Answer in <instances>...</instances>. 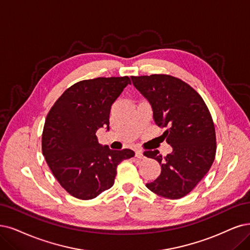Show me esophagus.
<instances>
[{
	"label": "esophagus",
	"instance_id": "obj_1",
	"mask_svg": "<svg viewBox=\"0 0 250 250\" xmlns=\"http://www.w3.org/2000/svg\"><path fill=\"white\" fill-rule=\"evenodd\" d=\"M135 156L137 159H143L144 158V155H143V151L142 150H136V152H135Z\"/></svg>",
	"mask_w": 250,
	"mask_h": 250
}]
</instances>
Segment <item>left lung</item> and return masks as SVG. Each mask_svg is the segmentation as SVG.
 Segmentation results:
<instances>
[{
    "label": "left lung",
    "mask_w": 250,
    "mask_h": 250,
    "mask_svg": "<svg viewBox=\"0 0 250 250\" xmlns=\"http://www.w3.org/2000/svg\"><path fill=\"white\" fill-rule=\"evenodd\" d=\"M134 86L148 100L155 125L167 130L162 135L173 151L144 155L158 161L161 175L146 183L161 197L176 200L189 193L205 176L215 159V127L204 100L188 83L165 74L131 76Z\"/></svg>",
    "instance_id": "obj_1"
}]
</instances>
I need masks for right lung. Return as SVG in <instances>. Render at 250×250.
I'll list each match as a JSON object with an SVG mask.
<instances>
[{
    "mask_svg": "<svg viewBox=\"0 0 250 250\" xmlns=\"http://www.w3.org/2000/svg\"><path fill=\"white\" fill-rule=\"evenodd\" d=\"M127 84V76L79 81L63 91L46 116L42 152L53 176L73 197L90 200L109 189L118 164L135 155L131 149L102 146L96 136L100 127L109 130L111 106Z\"/></svg>",
    "mask_w": 250,
    "mask_h": 250,
    "instance_id": "obj_1",
    "label": "right lung"
}]
</instances>
